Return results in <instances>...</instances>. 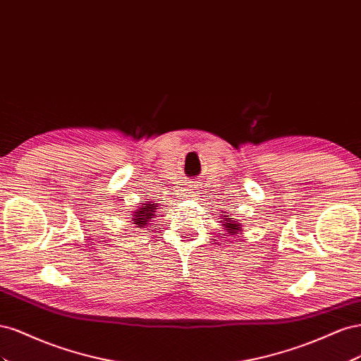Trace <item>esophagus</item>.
Instances as JSON below:
<instances>
[{
	"instance_id": "obj_1",
	"label": "esophagus",
	"mask_w": 361,
	"mask_h": 361,
	"mask_svg": "<svg viewBox=\"0 0 361 361\" xmlns=\"http://www.w3.org/2000/svg\"><path fill=\"white\" fill-rule=\"evenodd\" d=\"M187 191V194H188V197L191 195V197H194V195H197L199 194V191H200V185L199 183H195V182H191V185L190 187L185 190Z\"/></svg>"
}]
</instances>
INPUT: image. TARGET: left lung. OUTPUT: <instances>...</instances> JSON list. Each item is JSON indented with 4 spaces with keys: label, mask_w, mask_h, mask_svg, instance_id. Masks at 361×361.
<instances>
[{
    "label": "left lung",
    "mask_w": 361,
    "mask_h": 361,
    "mask_svg": "<svg viewBox=\"0 0 361 361\" xmlns=\"http://www.w3.org/2000/svg\"><path fill=\"white\" fill-rule=\"evenodd\" d=\"M221 216H224V215H221ZM221 223H224L223 226H224V228L227 231V236H228V235H236L238 231H243V228L239 227L241 224L235 223L233 218H224V220H223Z\"/></svg>",
    "instance_id": "obj_1"
}]
</instances>
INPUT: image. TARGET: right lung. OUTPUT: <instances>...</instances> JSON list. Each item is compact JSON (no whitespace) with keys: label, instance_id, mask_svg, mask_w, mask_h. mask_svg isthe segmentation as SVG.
<instances>
[{"label":"right lung","instance_id":"obj_1","mask_svg":"<svg viewBox=\"0 0 361 361\" xmlns=\"http://www.w3.org/2000/svg\"><path fill=\"white\" fill-rule=\"evenodd\" d=\"M157 209H158V206L154 202H149V203H146V206L138 207V209L133 214L134 224H137L138 227L147 226L149 221H150V218L154 216Z\"/></svg>","mask_w":361,"mask_h":361}]
</instances>
